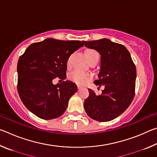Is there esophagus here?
<instances>
[{
	"label": "esophagus",
	"instance_id": "obj_1",
	"mask_svg": "<svg viewBox=\"0 0 157 157\" xmlns=\"http://www.w3.org/2000/svg\"><path fill=\"white\" fill-rule=\"evenodd\" d=\"M82 88V87L80 86V85H78V89L79 91V90H80Z\"/></svg>",
	"mask_w": 157,
	"mask_h": 157
}]
</instances>
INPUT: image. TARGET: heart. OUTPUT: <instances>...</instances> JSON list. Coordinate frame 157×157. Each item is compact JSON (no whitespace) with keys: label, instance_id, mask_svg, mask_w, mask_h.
Wrapping results in <instances>:
<instances>
[{"label":"heart","instance_id":"1","mask_svg":"<svg viewBox=\"0 0 157 157\" xmlns=\"http://www.w3.org/2000/svg\"><path fill=\"white\" fill-rule=\"evenodd\" d=\"M86 56L89 61L93 57L95 56H99V55H98V53L95 50L93 49H89L86 51ZM69 64H70V59H68L67 62V65L68 66ZM69 78H70L71 80L75 82L76 84H84L87 83L89 80H91L92 78V75L89 72H84V71L75 70L70 73Z\"/></svg>","mask_w":157,"mask_h":157}]
</instances>
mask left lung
I'll list each match as a JSON object with an SVG mask.
<instances>
[{
    "instance_id": "8db88e82",
    "label": "left lung",
    "mask_w": 157,
    "mask_h": 157,
    "mask_svg": "<svg viewBox=\"0 0 157 157\" xmlns=\"http://www.w3.org/2000/svg\"><path fill=\"white\" fill-rule=\"evenodd\" d=\"M82 42L100 53V70L94 84L98 88L105 86L99 95L89 89L84 109L90 118L97 121L113 120L128 108L134 97L136 66L123 45L107 39Z\"/></svg>"
}]
</instances>
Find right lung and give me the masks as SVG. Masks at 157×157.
I'll use <instances>...</instances> for the list:
<instances>
[{
	"label": "right lung",
	"mask_w": 157,
	"mask_h": 157,
	"mask_svg": "<svg viewBox=\"0 0 157 157\" xmlns=\"http://www.w3.org/2000/svg\"><path fill=\"white\" fill-rule=\"evenodd\" d=\"M80 41L52 38L28 47L18 61L17 89L28 109L44 120L58 118L65 112L69 99L78 91L77 85L66 80L53 84L56 78H66L67 62L71 54L83 47Z\"/></svg>",
	"instance_id": "obj_1"
}]
</instances>
